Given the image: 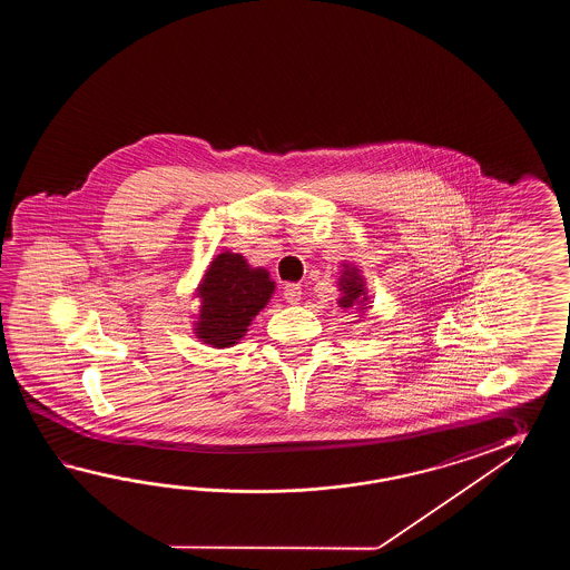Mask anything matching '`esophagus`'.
Wrapping results in <instances>:
<instances>
[{
    "instance_id": "1",
    "label": "esophagus",
    "mask_w": 570,
    "mask_h": 570,
    "mask_svg": "<svg viewBox=\"0 0 570 570\" xmlns=\"http://www.w3.org/2000/svg\"><path fill=\"white\" fill-rule=\"evenodd\" d=\"M283 297L287 299V303H299V299H302V287L297 283H287L283 287Z\"/></svg>"
}]
</instances>
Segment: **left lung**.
<instances>
[{"mask_svg":"<svg viewBox=\"0 0 570 570\" xmlns=\"http://www.w3.org/2000/svg\"><path fill=\"white\" fill-rule=\"evenodd\" d=\"M342 267H344V271H342L338 281L342 297L338 299V305L344 309H351L356 305V309L363 312V309H366V302H368L363 275L358 273V268L352 267V265H342Z\"/></svg>","mask_w":570,"mask_h":570,"instance_id":"obj_1","label":"left lung"}]
</instances>
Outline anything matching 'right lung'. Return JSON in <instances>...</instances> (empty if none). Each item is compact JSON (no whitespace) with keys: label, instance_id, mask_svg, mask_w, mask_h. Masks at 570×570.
I'll return each instance as SVG.
<instances>
[{"label":"right lung","instance_id":"1","mask_svg":"<svg viewBox=\"0 0 570 570\" xmlns=\"http://www.w3.org/2000/svg\"><path fill=\"white\" fill-rule=\"evenodd\" d=\"M273 291L275 281L268 277L267 268L250 267L238 253H222L212 261L195 289L202 299L195 336L214 348L238 344Z\"/></svg>","mask_w":570,"mask_h":570}]
</instances>
